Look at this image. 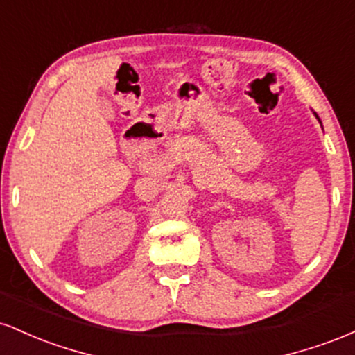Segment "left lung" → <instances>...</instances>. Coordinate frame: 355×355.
<instances>
[{"label":"left lung","mask_w":355,"mask_h":355,"mask_svg":"<svg viewBox=\"0 0 355 355\" xmlns=\"http://www.w3.org/2000/svg\"><path fill=\"white\" fill-rule=\"evenodd\" d=\"M315 116H317V115H315ZM317 118H319V116H317Z\"/></svg>","instance_id":"1"}]
</instances>
